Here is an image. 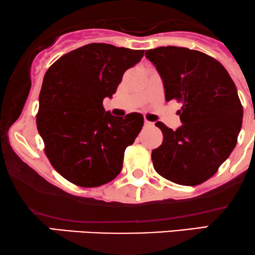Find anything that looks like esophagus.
I'll return each mask as SVG.
<instances>
[{
  "label": "esophagus",
  "instance_id": "1",
  "mask_svg": "<svg viewBox=\"0 0 255 255\" xmlns=\"http://www.w3.org/2000/svg\"><path fill=\"white\" fill-rule=\"evenodd\" d=\"M144 125H145V127H151V125H153V123L148 122L147 119H144Z\"/></svg>",
  "mask_w": 255,
  "mask_h": 255
}]
</instances>
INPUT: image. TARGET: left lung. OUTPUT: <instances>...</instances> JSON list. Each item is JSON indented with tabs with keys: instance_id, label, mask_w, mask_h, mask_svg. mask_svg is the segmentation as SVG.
Here are the masks:
<instances>
[{
	"instance_id": "1",
	"label": "left lung",
	"mask_w": 255,
	"mask_h": 255,
	"mask_svg": "<svg viewBox=\"0 0 255 255\" xmlns=\"http://www.w3.org/2000/svg\"><path fill=\"white\" fill-rule=\"evenodd\" d=\"M164 82L166 101L181 102L177 130L161 122L160 147L151 151L155 171L181 185L201 184L218 171L237 143L243 107L236 85L212 56L182 47L145 51Z\"/></svg>"
}]
</instances>
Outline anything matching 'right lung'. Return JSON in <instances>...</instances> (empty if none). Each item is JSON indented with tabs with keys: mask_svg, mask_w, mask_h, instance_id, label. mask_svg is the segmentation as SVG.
Wrapping results in <instances>:
<instances>
[{
	"mask_svg": "<svg viewBox=\"0 0 255 255\" xmlns=\"http://www.w3.org/2000/svg\"><path fill=\"white\" fill-rule=\"evenodd\" d=\"M143 50L90 43L65 54L48 68L36 116L44 153L64 178L84 188L106 184L123 167L127 147L143 127V116L117 118L102 101L112 97L123 74Z\"/></svg>",
	"mask_w": 255,
	"mask_h": 255,
	"instance_id": "1",
	"label": "right lung"
}]
</instances>
